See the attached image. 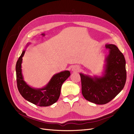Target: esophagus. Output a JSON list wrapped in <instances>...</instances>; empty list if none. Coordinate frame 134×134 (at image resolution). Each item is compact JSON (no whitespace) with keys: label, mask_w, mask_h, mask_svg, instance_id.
Returning a JSON list of instances; mask_svg holds the SVG:
<instances>
[{"label":"esophagus","mask_w":134,"mask_h":134,"mask_svg":"<svg viewBox=\"0 0 134 134\" xmlns=\"http://www.w3.org/2000/svg\"><path fill=\"white\" fill-rule=\"evenodd\" d=\"M79 66H74L73 67H72V71H73V72H78L79 70Z\"/></svg>","instance_id":"obj_1"}]
</instances>
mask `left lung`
I'll return each mask as SVG.
<instances>
[{"label":"left lung","mask_w":134,"mask_h":134,"mask_svg":"<svg viewBox=\"0 0 134 134\" xmlns=\"http://www.w3.org/2000/svg\"><path fill=\"white\" fill-rule=\"evenodd\" d=\"M109 53L105 59L102 76H91L80 73L82 94L85 99L96 104H105L119 93L126 79L125 60L114 44H107Z\"/></svg>","instance_id":"obj_1"}]
</instances>
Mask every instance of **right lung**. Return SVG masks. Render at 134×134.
<instances>
[{
	"instance_id": "right-lung-1",
	"label": "right lung",
	"mask_w": 134,
	"mask_h": 134,
	"mask_svg": "<svg viewBox=\"0 0 134 134\" xmlns=\"http://www.w3.org/2000/svg\"><path fill=\"white\" fill-rule=\"evenodd\" d=\"M29 44L27 43L26 47ZM25 51H23L16 66L17 87L20 94L25 100L39 107H48L58 101L63 83L71 75L69 71L54 74L46 86L42 88H34L24 81L22 73V58Z\"/></svg>"
}]
</instances>
